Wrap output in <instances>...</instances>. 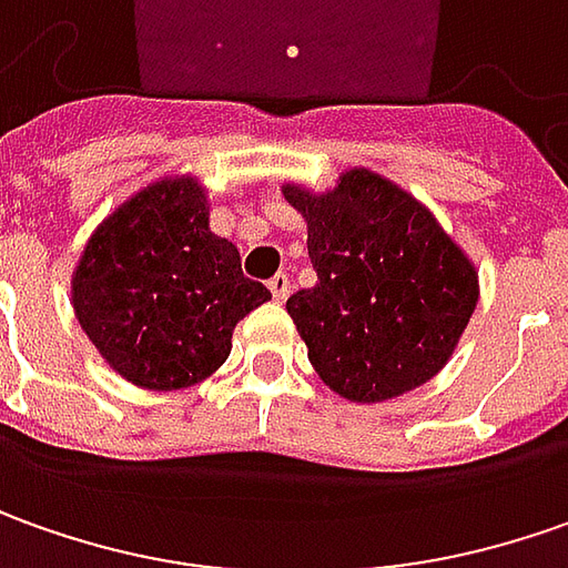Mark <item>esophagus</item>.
<instances>
[{
  "label": "esophagus",
  "mask_w": 568,
  "mask_h": 568,
  "mask_svg": "<svg viewBox=\"0 0 568 568\" xmlns=\"http://www.w3.org/2000/svg\"><path fill=\"white\" fill-rule=\"evenodd\" d=\"M270 292H273V298H276V302H285V298H288V292H292V280H288L285 273H276V276L270 280Z\"/></svg>",
  "instance_id": "obj_1"
}]
</instances>
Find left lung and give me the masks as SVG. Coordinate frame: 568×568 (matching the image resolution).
Returning a JSON list of instances; mask_svg holds the SVG:
<instances>
[{
    "label": "left lung",
    "instance_id": "left-lung-1",
    "mask_svg": "<svg viewBox=\"0 0 568 568\" xmlns=\"http://www.w3.org/2000/svg\"><path fill=\"white\" fill-rule=\"evenodd\" d=\"M307 223L317 285L285 311L321 381L348 402H386L437 377L478 307V270L405 187L345 169L314 194L285 182Z\"/></svg>",
    "mask_w": 568,
    "mask_h": 568
}]
</instances>
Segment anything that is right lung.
<instances>
[{
    "instance_id": "right-lung-1",
    "label": "right lung",
    "mask_w": 568,
    "mask_h": 568,
    "mask_svg": "<svg viewBox=\"0 0 568 568\" xmlns=\"http://www.w3.org/2000/svg\"><path fill=\"white\" fill-rule=\"evenodd\" d=\"M270 298L242 273L239 247L210 232L206 187L166 175L93 229L71 276V307L103 362L128 383L169 393L206 381L232 329Z\"/></svg>"
}]
</instances>
